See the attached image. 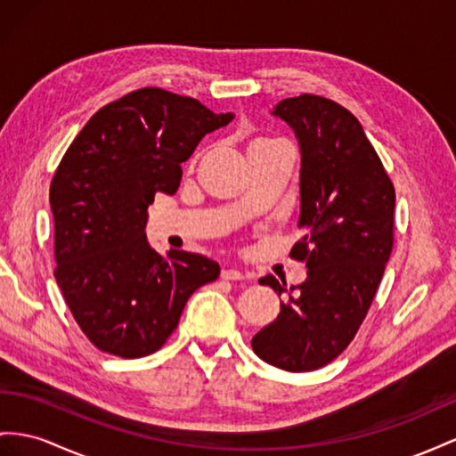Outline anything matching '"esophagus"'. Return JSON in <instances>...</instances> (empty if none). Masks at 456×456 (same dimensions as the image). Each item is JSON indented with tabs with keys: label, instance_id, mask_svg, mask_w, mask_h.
<instances>
[{
	"label": "esophagus",
	"instance_id": "esophagus-1",
	"mask_svg": "<svg viewBox=\"0 0 456 456\" xmlns=\"http://www.w3.org/2000/svg\"><path fill=\"white\" fill-rule=\"evenodd\" d=\"M221 277L229 279V281H242V279L248 277V273L242 270H237V267H225V270L221 272Z\"/></svg>",
	"mask_w": 456,
	"mask_h": 456
}]
</instances>
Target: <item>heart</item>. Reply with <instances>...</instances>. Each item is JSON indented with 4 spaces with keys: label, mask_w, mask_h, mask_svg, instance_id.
I'll return each instance as SVG.
<instances>
[{
    "label": "heart",
    "mask_w": 456,
    "mask_h": 456,
    "mask_svg": "<svg viewBox=\"0 0 456 456\" xmlns=\"http://www.w3.org/2000/svg\"><path fill=\"white\" fill-rule=\"evenodd\" d=\"M264 144H275V140H256V142H252V146H264Z\"/></svg>",
    "instance_id": "heart-1"
}]
</instances>
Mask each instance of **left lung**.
Here are the masks:
<instances>
[{
  "instance_id": "obj_1",
  "label": "left lung",
  "mask_w": 456,
  "mask_h": 456,
  "mask_svg": "<svg viewBox=\"0 0 456 456\" xmlns=\"http://www.w3.org/2000/svg\"><path fill=\"white\" fill-rule=\"evenodd\" d=\"M272 115L298 140L302 239L290 254L308 273L252 348L275 368L312 371L339 356L366 318L393 248L395 189L364 128L339 103L302 94ZM260 285L279 298L287 293L273 275Z\"/></svg>"
}]
</instances>
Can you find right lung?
<instances>
[{
	"label": "right lung",
	"mask_w": 456,
	"mask_h": 456,
	"mask_svg": "<svg viewBox=\"0 0 456 456\" xmlns=\"http://www.w3.org/2000/svg\"><path fill=\"white\" fill-rule=\"evenodd\" d=\"M235 115L198 100L140 88L90 117L50 186L55 281L80 330L103 353H154L177 328L186 300L216 281L200 254L148 247V206L177 192L200 140Z\"/></svg>",
	"instance_id": "right-lung-1"
}]
</instances>
